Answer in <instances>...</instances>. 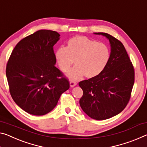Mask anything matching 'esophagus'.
<instances>
[{"label":"esophagus","instance_id":"34e87169","mask_svg":"<svg viewBox=\"0 0 147 147\" xmlns=\"http://www.w3.org/2000/svg\"><path fill=\"white\" fill-rule=\"evenodd\" d=\"M76 85V83L74 81H70V87L73 88Z\"/></svg>","mask_w":147,"mask_h":147}]
</instances>
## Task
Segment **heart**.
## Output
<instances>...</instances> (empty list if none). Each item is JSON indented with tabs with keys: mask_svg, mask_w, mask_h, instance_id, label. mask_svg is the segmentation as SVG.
Masks as SVG:
<instances>
[{
	"mask_svg": "<svg viewBox=\"0 0 147 147\" xmlns=\"http://www.w3.org/2000/svg\"><path fill=\"white\" fill-rule=\"evenodd\" d=\"M111 57L107 44L98 42L85 36L70 38L66 48L60 47L55 51V57L60 69L67 72L74 61L75 67L67 73L70 80H79L84 77L93 78L105 69Z\"/></svg>",
	"mask_w": 147,
	"mask_h": 147,
	"instance_id": "b5f03b06",
	"label": "heart"
}]
</instances>
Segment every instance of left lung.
<instances>
[{"label":"left lung","instance_id":"1","mask_svg":"<svg viewBox=\"0 0 147 147\" xmlns=\"http://www.w3.org/2000/svg\"><path fill=\"white\" fill-rule=\"evenodd\" d=\"M111 44V57L105 69L98 76L79 82L83 90L80 105L95 120H106L121 113L128 103L135 80L132 63L122 43L105 32Z\"/></svg>","mask_w":147,"mask_h":147}]
</instances>
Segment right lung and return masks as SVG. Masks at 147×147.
I'll return each mask as SVG.
<instances>
[{
  "label": "right lung",
  "instance_id": "1",
  "mask_svg": "<svg viewBox=\"0 0 147 147\" xmlns=\"http://www.w3.org/2000/svg\"><path fill=\"white\" fill-rule=\"evenodd\" d=\"M60 34L39 30L23 38L15 46L6 65L10 93L15 103L32 115L52 111L69 82L55 67L53 46Z\"/></svg>",
  "mask_w": 147,
  "mask_h": 147
}]
</instances>
